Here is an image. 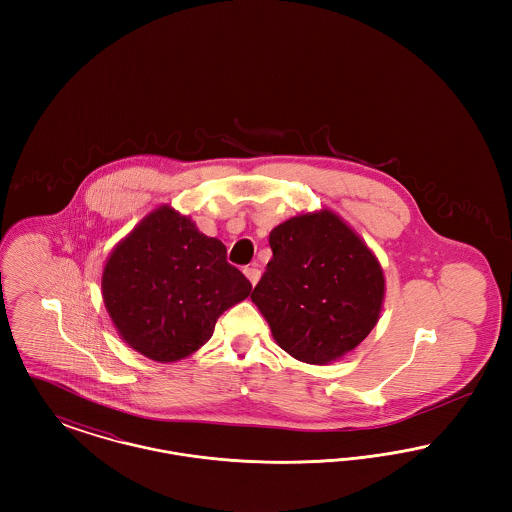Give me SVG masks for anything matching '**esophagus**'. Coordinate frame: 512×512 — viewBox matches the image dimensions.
<instances>
[{
	"mask_svg": "<svg viewBox=\"0 0 512 512\" xmlns=\"http://www.w3.org/2000/svg\"><path fill=\"white\" fill-rule=\"evenodd\" d=\"M244 274L247 276V280H249L253 286H255V284L259 282V278H261V270L255 267V265H253V267H245Z\"/></svg>",
	"mask_w": 512,
	"mask_h": 512,
	"instance_id": "1",
	"label": "esophagus"
}]
</instances>
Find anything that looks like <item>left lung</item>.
I'll return each instance as SVG.
<instances>
[{
  "label": "left lung",
  "instance_id": "8db88e82",
  "mask_svg": "<svg viewBox=\"0 0 512 512\" xmlns=\"http://www.w3.org/2000/svg\"><path fill=\"white\" fill-rule=\"evenodd\" d=\"M272 259L251 301L272 338L293 359L328 365L353 351L376 326L384 272L365 242L324 209L278 224Z\"/></svg>",
  "mask_w": 512,
  "mask_h": 512
}]
</instances>
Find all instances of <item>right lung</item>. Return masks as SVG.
<instances>
[{"mask_svg":"<svg viewBox=\"0 0 512 512\" xmlns=\"http://www.w3.org/2000/svg\"><path fill=\"white\" fill-rule=\"evenodd\" d=\"M101 292L122 340L174 363L213 336L217 318L244 301L251 282L226 261L220 240L163 205L111 251Z\"/></svg>","mask_w":512,"mask_h":512,"instance_id":"add662e5","label":"right lung"}]
</instances>
